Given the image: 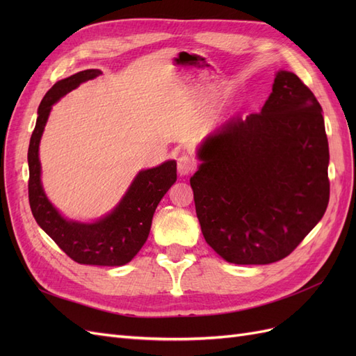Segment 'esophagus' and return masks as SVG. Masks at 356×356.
Segmentation results:
<instances>
[{
	"mask_svg": "<svg viewBox=\"0 0 356 356\" xmlns=\"http://www.w3.org/2000/svg\"><path fill=\"white\" fill-rule=\"evenodd\" d=\"M177 168H178V174L181 177H186V175L191 174L193 170H195L196 163H195V160H193L188 154H182L177 160Z\"/></svg>",
	"mask_w": 356,
	"mask_h": 356,
	"instance_id": "obj_1",
	"label": "esophagus"
}]
</instances>
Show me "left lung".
<instances>
[{"label":"left lung","mask_w":356,"mask_h":356,"mask_svg":"<svg viewBox=\"0 0 356 356\" xmlns=\"http://www.w3.org/2000/svg\"><path fill=\"white\" fill-rule=\"evenodd\" d=\"M190 184L204 241L225 261L293 252L330 200L328 139L315 95L279 71L261 113L232 117L200 145Z\"/></svg>","instance_id":"8db88e82"}]
</instances>
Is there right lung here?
Returning <instances> with one entry per match:
<instances>
[{"label": "right lung", "instance_id": "obj_1", "mask_svg": "<svg viewBox=\"0 0 356 356\" xmlns=\"http://www.w3.org/2000/svg\"><path fill=\"white\" fill-rule=\"evenodd\" d=\"M99 74V70L80 71L53 84L42 98L28 148L29 207L40 227L74 261L90 266H123L131 261L145 243L157 204L177 181L175 160L139 172L114 211L88 224L63 218L46 197L40 178L38 147L51 105L79 88L83 81L98 77Z\"/></svg>", "mask_w": 356, "mask_h": 356}]
</instances>
